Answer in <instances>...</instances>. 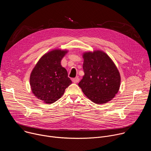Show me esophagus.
I'll use <instances>...</instances> for the list:
<instances>
[{"label": "esophagus", "mask_w": 151, "mask_h": 151, "mask_svg": "<svg viewBox=\"0 0 151 151\" xmlns=\"http://www.w3.org/2000/svg\"><path fill=\"white\" fill-rule=\"evenodd\" d=\"M72 81L74 82V83H77L79 81V79L78 78H73L72 79Z\"/></svg>", "instance_id": "1"}]
</instances>
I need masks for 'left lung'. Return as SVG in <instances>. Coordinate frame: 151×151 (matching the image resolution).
Here are the masks:
<instances>
[{
    "mask_svg": "<svg viewBox=\"0 0 151 151\" xmlns=\"http://www.w3.org/2000/svg\"><path fill=\"white\" fill-rule=\"evenodd\" d=\"M83 57L84 76L79 87L86 96L97 104L111 100L118 93L121 82L115 64L100 51L85 53Z\"/></svg>",
    "mask_w": 151,
    "mask_h": 151,
    "instance_id": "obj_1",
    "label": "left lung"
}]
</instances>
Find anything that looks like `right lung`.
Listing matches in <instances>:
<instances>
[{
    "label": "right lung",
    "instance_id": "1",
    "mask_svg": "<svg viewBox=\"0 0 151 151\" xmlns=\"http://www.w3.org/2000/svg\"><path fill=\"white\" fill-rule=\"evenodd\" d=\"M67 52L55 50L45 54L32 72L30 82L34 95L48 104L53 103L64 94L72 83L61 60Z\"/></svg>",
    "mask_w": 151,
    "mask_h": 151
}]
</instances>
